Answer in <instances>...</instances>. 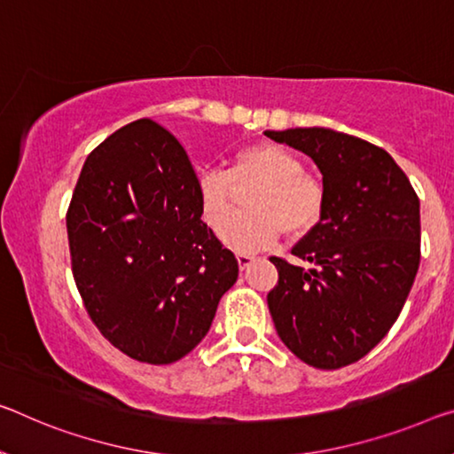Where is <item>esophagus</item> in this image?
<instances>
[{"label": "esophagus", "instance_id": "obj_1", "mask_svg": "<svg viewBox=\"0 0 454 454\" xmlns=\"http://www.w3.org/2000/svg\"><path fill=\"white\" fill-rule=\"evenodd\" d=\"M237 262H239V268L241 270H246V268L251 266V262H254V255L243 254V251H239V254H237Z\"/></svg>", "mask_w": 454, "mask_h": 454}]
</instances>
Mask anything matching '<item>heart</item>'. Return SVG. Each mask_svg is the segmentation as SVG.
I'll use <instances>...</instances> for the list:
<instances>
[{
  "instance_id": "obj_1",
  "label": "heart",
  "mask_w": 454,
  "mask_h": 454,
  "mask_svg": "<svg viewBox=\"0 0 454 454\" xmlns=\"http://www.w3.org/2000/svg\"><path fill=\"white\" fill-rule=\"evenodd\" d=\"M254 184L247 195V214L226 218L234 186ZM199 205L205 221L219 227L229 247L255 251L274 243L280 233L300 237L309 233L323 217L325 188L294 152L262 142L235 152L229 168H208L197 180Z\"/></svg>"
}]
</instances>
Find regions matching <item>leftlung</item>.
<instances>
[{"mask_svg": "<svg viewBox=\"0 0 454 454\" xmlns=\"http://www.w3.org/2000/svg\"><path fill=\"white\" fill-rule=\"evenodd\" d=\"M315 160L323 217L292 247L310 270L270 257L282 343L318 369L355 364L386 337L420 266V200L386 150L329 128L266 131Z\"/></svg>", "mask_w": 454, "mask_h": 454, "instance_id": "1", "label": "left lung"}]
</instances>
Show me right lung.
Listing matches in <instances>:
<instances>
[{"label":"right lung","mask_w":454,"mask_h":454,"mask_svg":"<svg viewBox=\"0 0 454 454\" xmlns=\"http://www.w3.org/2000/svg\"><path fill=\"white\" fill-rule=\"evenodd\" d=\"M183 145L137 120L90 152L67 211L74 284L97 329L142 364L183 359L239 263L200 219Z\"/></svg>","instance_id":"add662e5"}]
</instances>
